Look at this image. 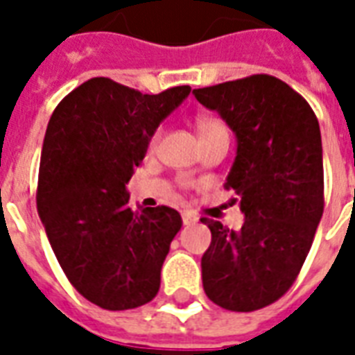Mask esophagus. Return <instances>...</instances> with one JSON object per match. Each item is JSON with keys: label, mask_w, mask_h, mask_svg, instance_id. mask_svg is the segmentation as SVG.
<instances>
[{"label": "esophagus", "mask_w": 355, "mask_h": 355, "mask_svg": "<svg viewBox=\"0 0 355 355\" xmlns=\"http://www.w3.org/2000/svg\"><path fill=\"white\" fill-rule=\"evenodd\" d=\"M182 221H184V225H186V227H191V225H195V223L199 221V217L193 216L191 211H184Z\"/></svg>", "instance_id": "obj_1"}]
</instances>
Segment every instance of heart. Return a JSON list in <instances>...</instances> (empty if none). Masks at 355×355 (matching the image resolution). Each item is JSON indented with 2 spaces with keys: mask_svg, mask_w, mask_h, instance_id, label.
Segmentation results:
<instances>
[{
  "mask_svg": "<svg viewBox=\"0 0 355 355\" xmlns=\"http://www.w3.org/2000/svg\"><path fill=\"white\" fill-rule=\"evenodd\" d=\"M217 130H227V127L223 125V121H219L217 118H211V116H200L197 119V132L199 136H208L211 132H217ZM162 138V127L156 128L155 134H153V138H150V145H158Z\"/></svg>",
  "mask_w": 355,
  "mask_h": 355,
  "instance_id": "heart-1",
  "label": "heart"
}]
</instances>
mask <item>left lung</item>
Instances as JSON below:
<instances>
[{"instance_id": "8db88e82", "label": "left lung", "mask_w": 355, "mask_h": 355, "mask_svg": "<svg viewBox=\"0 0 355 355\" xmlns=\"http://www.w3.org/2000/svg\"><path fill=\"white\" fill-rule=\"evenodd\" d=\"M237 138L232 188L241 230L202 217L211 243L200 259L211 302L254 311L276 302L297 280L324 210L322 141L317 116L300 94L272 75H250L193 90Z\"/></svg>"}]
</instances>
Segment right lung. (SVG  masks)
Segmentation results:
<instances>
[{
  "mask_svg": "<svg viewBox=\"0 0 355 355\" xmlns=\"http://www.w3.org/2000/svg\"><path fill=\"white\" fill-rule=\"evenodd\" d=\"M175 86L149 96L94 77L69 92L47 123L36 208L77 291L103 309L150 302L182 217L167 206H128L127 186L153 134L189 96Z\"/></svg>",
  "mask_w": 355,
  "mask_h": 355,
  "instance_id": "add662e5",
  "label": "right lung"
}]
</instances>
